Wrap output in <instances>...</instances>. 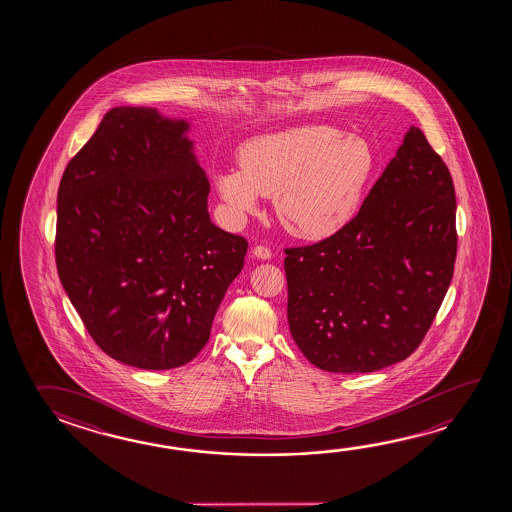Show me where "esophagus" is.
Segmentation results:
<instances>
[{
    "instance_id": "1",
    "label": "esophagus",
    "mask_w": 512,
    "mask_h": 512,
    "mask_svg": "<svg viewBox=\"0 0 512 512\" xmlns=\"http://www.w3.org/2000/svg\"><path fill=\"white\" fill-rule=\"evenodd\" d=\"M253 257H257L260 260H269L271 259V250L266 248V246H255L252 250Z\"/></svg>"
}]
</instances>
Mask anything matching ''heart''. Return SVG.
<instances>
[{
  "label": "heart",
  "instance_id": "heart-1",
  "mask_svg": "<svg viewBox=\"0 0 512 512\" xmlns=\"http://www.w3.org/2000/svg\"><path fill=\"white\" fill-rule=\"evenodd\" d=\"M375 169L377 153L364 137L310 123L246 141L239 168L216 173L214 187L235 216L255 212L259 196H273L287 232L321 241L355 218Z\"/></svg>",
  "mask_w": 512,
  "mask_h": 512
}]
</instances>
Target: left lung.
<instances>
[{
	"label": "left lung",
	"instance_id": "1",
	"mask_svg": "<svg viewBox=\"0 0 512 512\" xmlns=\"http://www.w3.org/2000/svg\"><path fill=\"white\" fill-rule=\"evenodd\" d=\"M285 255L289 330L309 362L369 373L403 361L452 282V175L411 126L359 214L337 234Z\"/></svg>",
	"mask_w": 512,
	"mask_h": 512
}]
</instances>
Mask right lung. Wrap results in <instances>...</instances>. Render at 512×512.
Returning a JSON list of instances; mask_svg holds the SVG:
<instances>
[{"label":"right lung","mask_w":512,"mask_h":512,"mask_svg":"<svg viewBox=\"0 0 512 512\" xmlns=\"http://www.w3.org/2000/svg\"><path fill=\"white\" fill-rule=\"evenodd\" d=\"M187 132L157 109L109 110L60 180V282L94 343L134 368L193 361L248 250L210 221Z\"/></svg>","instance_id":"add662e5"}]
</instances>
